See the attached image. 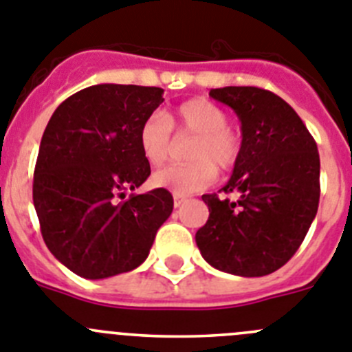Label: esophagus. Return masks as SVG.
<instances>
[{
  "label": "esophagus",
  "instance_id": "esophagus-1",
  "mask_svg": "<svg viewBox=\"0 0 352 352\" xmlns=\"http://www.w3.org/2000/svg\"><path fill=\"white\" fill-rule=\"evenodd\" d=\"M186 199H188V196H186V195H179V192H173V205H175V207H180V205H182Z\"/></svg>",
  "mask_w": 352,
  "mask_h": 352
}]
</instances>
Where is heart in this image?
<instances>
[{
	"mask_svg": "<svg viewBox=\"0 0 352 352\" xmlns=\"http://www.w3.org/2000/svg\"><path fill=\"white\" fill-rule=\"evenodd\" d=\"M228 112L205 98L184 101L164 117L153 113L138 129V145L151 164L166 161L172 151V131L191 135L186 148L188 163L170 164L154 172L153 184L179 195L199 191L214 182L215 168L231 170L242 154V133L228 122Z\"/></svg>",
	"mask_w": 352,
	"mask_h": 352,
	"instance_id": "heart-1",
	"label": "heart"
}]
</instances>
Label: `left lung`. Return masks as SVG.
I'll list each match as a JSON object with an SVG mask.
<instances>
[{
    "mask_svg": "<svg viewBox=\"0 0 352 352\" xmlns=\"http://www.w3.org/2000/svg\"><path fill=\"white\" fill-rule=\"evenodd\" d=\"M242 122V154L219 192L204 195L208 221L196 245L212 267L261 277L284 267L302 245L319 207L316 140L283 98L252 85L212 89ZM237 198L230 200L228 194Z\"/></svg>",
    "mask_w": 352,
    "mask_h": 352,
    "instance_id": "left-lung-1",
    "label": "left lung"
}]
</instances>
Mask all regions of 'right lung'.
<instances>
[{
    "label": "right lung",
    "instance_id": "add662e5",
    "mask_svg": "<svg viewBox=\"0 0 352 352\" xmlns=\"http://www.w3.org/2000/svg\"><path fill=\"white\" fill-rule=\"evenodd\" d=\"M163 101L161 87L91 85L63 101L43 131L33 204L49 251L80 277L140 267L172 214L163 188L126 198L151 175L138 129Z\"/></svg>",
    "mask_w": 352,
    "mask_h": 352
}]
</instances>
